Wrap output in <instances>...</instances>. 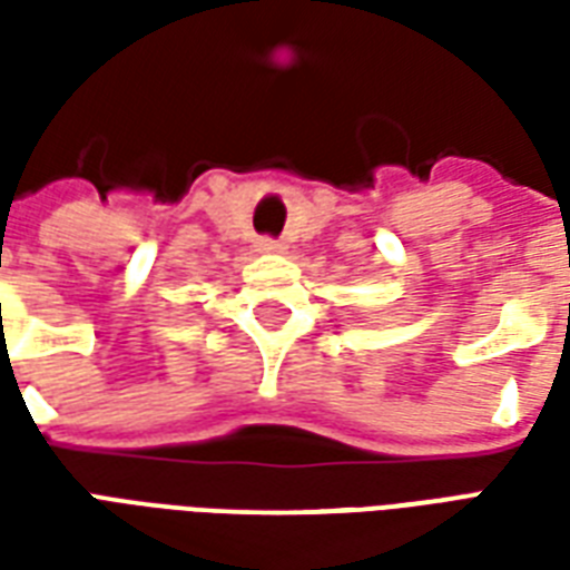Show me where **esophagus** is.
Segmentation results:
<instances>
[{
	"mask_svg": "<svg viewBox=\"0 0 570 570\" xmlns=\"http://www.w3.org/2000/svg\"><path fill=\"white\" fill-rule=\"evenodd\" d=\"M256 247H259V253H281L284 244H281V240H274V237H259V240H256Z\"/></svg>",
	"mask_w": 570,
	"mask_h": 570,
	"instance_id": "34e87169",
	"label": "esophagus"
}]
</instances>
